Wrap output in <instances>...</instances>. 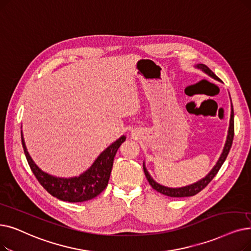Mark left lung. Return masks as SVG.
<instances>
[{
	"label": "left lung",
	"mask_w": 251,
	"mask_h": 251,
	"mask_svg": "<svg viewBox=\"0 0 251 251\" xmlns=\"http://www.w3.org/2000/svg\"><path fill=\"white\" fill-rule=\"evenodd\" d=\"M197 68L201 69L202 71H204L206 74H208L210 77L214 78L215 80H220L219 77L217 75H215V74L207 67V65L205 64H198ZM233 138H234V110H233V105H232V112H231V120H230V127H228V134H227V138H226V146H225V149H224V151L223 154L220 158V160L217 161L216 165L212 168V170L208 173V176H206L203 179L197 181L196 183H193L191 184V186H188V187H183V188H178V189H170V188H166V187H163L161 186V184L157 183L156 181L152 180V178L150 176L149 172L147 171V169L145 168L144 166V171H145V174H146V177L149 181V183L151 186V188L156 190L157 192L165 195V196H168V197H173V198H181V197H190V196H194L196 194H198L199 192H201L207 184H208L212 179L213 177L216 176V173L219 172V170L221 169L222 165L224 164L225 160L226 159L227 157V154L228 151H230L231 150V147H232V144H233Z\"/></svg>",
	"instance_id": "1"
}]
</instances>
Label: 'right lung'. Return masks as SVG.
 <instances>
[{"mask_svg": "<svg viewBox=\"0 0 251 251\" xmlns=\"http://www.w3.org/2000/svg\"><path fill=\"white\" fill-rule=\"evenodd\" d=\"M125 139V136L120 137L113 145L103 151L93 163V165L82 176L73 178H58L43 172L32 162L26 151L23 133H21V143H23L27 163L41 186L53 197L68 202H84L91 200L106 188L116 152Z\"/></svg>", "mask_w": 251, "mask_h": 251, "instance_id": "1", "label": "right lung"}]
</instances>
